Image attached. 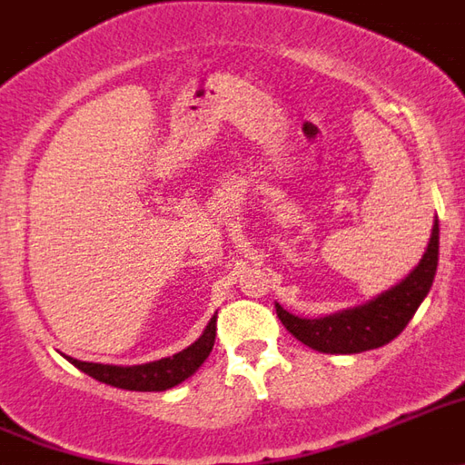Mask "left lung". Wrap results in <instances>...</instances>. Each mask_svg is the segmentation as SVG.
<instances>
[{
	"instance_id": "obj_1",
	"label": "left lung",
	"mask_w": 465,
	"mask_h": 465,
	"mask_svg": "<svg viewBox=\"0 0 465 465\" xmlns=\"http://www.w3.org/2000/svg\"><path fill=\"white\" fill-rule=\"evenodd\" d=\"M436 266H439V219H434L430 243L418 266H413L407 278L400 280L395 287L371 298L369 302L319 316V319H301L296 314H289L280 302H275V312L284 328L312 351L328 352V355H355V352L375 351L380 346H387L407 328L411 316L430 293Z\"/></svg>"
}]
</instances>
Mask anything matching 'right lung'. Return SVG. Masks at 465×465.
I'll list each match as a JSON object with an SVG mask.
<instances>
[{
	"label": "right lung",
	"instance_id": "add662e5",
	"mask_svg": "<svg viewBox=\"0 0 465 465\" xmlns=\"http://www.w3.org/2000/svg\"><path fill=\"white\" fill-rule=\"evenodd\" d=\"M214 337H217V314L210 319L203 334L192 346H187L185 351L176 352L172 357H163V360L146 361V364L137 366L94 364V361L74 360V357H65V360L85 375L104 384H110V387L126 391H167L185 382L187 378H192L201 369V364L213 352Z\"/></svg>",
	"mask_w": 465,
	"mask_h": 465
}]
</instances>
